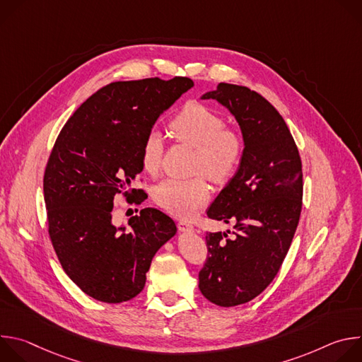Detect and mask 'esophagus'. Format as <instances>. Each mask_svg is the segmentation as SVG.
Wrapping results in <instances>:
<instances>
[{
	"mask_svg": "<svg viewBox=\"0 0 362 362\" xmlns=\"http://www.w3.org/2000/svg\"><path fill=\"white\" fill-rule=\"evenodd\" d=\"M177 228H179V230L183 232V233H190V232L194 230L193 225L189 223V222H185V221H180V222L177 223Z\"/></svg>",
	"mask_w": 362,
	"mask_h": 362,
	"instance_id": "obj_1",
	"label": "esophagus"
}]
</instances>
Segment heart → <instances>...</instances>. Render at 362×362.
Instances as JSON below:
<instances>
[{"instance_id":"heart-1","label":"heart","mask_w":362,"mask_h":362,"mask_svg":"<svg viewBox=\"0 0 362 362\" xmlns=\"http://www.w3.org/2000/svg\"><path fill=\"white\" fill-rule=\"evenodd\" d=\"M173 136L196 148L193 169L202 172L211 180L221 183L228 180L236 170L243 140L240 134L225 127L223 119L200 103L187 105L170 122ZM165 153L163 136L158 129H150L141 143L140 160L148 173L160 169ZM211 192L203 177L165 179L153 187V197L159 206L177 218H192L209 200Z\"/></svg>"}]
</instances>
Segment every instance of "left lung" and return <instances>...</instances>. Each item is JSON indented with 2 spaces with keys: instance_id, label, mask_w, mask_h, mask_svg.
<instances>
[{
  "instance_id": "1",
  "label": "left lung",
  "mask_w": 362,
  "mask_h": 362,
  "mask_svg": "<svg viewBox=\"0 0 362 362\" xmlns=\"http://www.w3.org/2000/svg\"><path fill=\"white\" fill-rule=\"evenodd\" d=\"M200 98L226 107L243 137L238 172L208 209L211 219L235 223V238L206 233L209 256L199 272L206 299L236 306L265 291L289 250L302 208V163L285 120L261 94L219 83Z\"/></svg>"
}]
</instances>
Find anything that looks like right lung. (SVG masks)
Segmentation results:
<instances>
[{"label":"right lung","instance_id":"obj_1","mask_svg":"<svg viewBox=\"0 0 362 362\" xmlns=\"http://www.w3.org/2000/svg\"><path fill=\"white\" fill-rule=\"evenodd\" d=\"M187 77L116 81L100 88L62 129L44 173L48 233L69 278L88 296L120 303L139 295L153 256L176 235L146 208L129 226L112 222L113 200L143 170L140 148L159 116L189 88Z\"/></svg>","mask_w":362,"mask_h":362}]
</instances>
